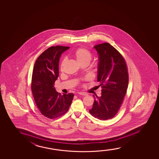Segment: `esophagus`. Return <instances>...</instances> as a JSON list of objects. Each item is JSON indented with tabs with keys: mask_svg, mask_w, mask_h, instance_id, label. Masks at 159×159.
I'll use <instances>...</instances> for the list:
<instances>
[{
	"mask_svg": "<svg viewBox=\"0 0 159 159\" xmlns=\"http://www.w3.org/2000/svg\"><path fill=\"white\" fill-rule=\"evenodd\" d=\"M78 93L79 94H80V95H81V96H86L88 95L87 93H86L85 92H78Z\"/></svg>",
	"mask_w": 159,
	"mask_h": 159,
	"instance_id": "esophagus-1",
	"label": "esophagus"
}]
</instances>
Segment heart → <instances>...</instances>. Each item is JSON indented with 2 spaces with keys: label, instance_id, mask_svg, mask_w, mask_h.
Segmentation results:
<instances>
[{
  "label": "heart",
  "instance_id": "heart-1",
  "mask_svg": "<svg viewBox=\"0 0 159 159\" xmlns=\"http://www.w3.org/2000/svg\"><path fill=\"white\" fill-rule=\"evenodd\" d=\"M75 59L80 65L82 63H89L92 59V54L89 50L84 48H79L73 54ZM66 63V59H63L60 64V69L63 70Z\"/></svg>",
  "mask_w": 159,
  "mask_h": 159
}]
</instances>
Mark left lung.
Here are the masks:
<instances>
[{
  "instance_id": "1",
  "label": "left lung",
  "mask_w": 159,
  "mask_h": 159,
  "mask_svg": "<svg viewBox=\"0 0 159 159\" xmlns=\"http://www.w3.org/2000/svg\"><path fill=\"white\" fill-rule=\"evenodd\" d=\"M98 55L97 81L102 96H93L89 113L100 120H109L116 115L122 105L128 85V70L124 59L108 43L93 47Z\"/></svg>"
}]
</instances>
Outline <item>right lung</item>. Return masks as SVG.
Instances as JSON below:
<instances>
[{
  "label": "right lung",
  "instance_id": "right-lung-1",
  "mask_svg": "<svg viewBox=\"0 0 159 159\" xmlns=\"http://www.w3.org/2000/svg\"><path fill=\"white\" fill-rule=\"evenodd\" d=\"M69 47L52 46L39 55L33 69L31 90L38 109L44 116L53 119L67 112L74 94L61 95L55 89L59 76L61 55Z\"/></svg>",
  "mask_w": 159,
  "mask_h": 159
}]
</instances>
